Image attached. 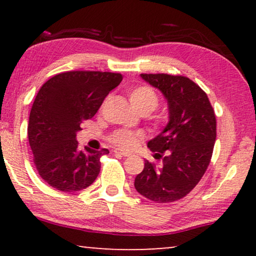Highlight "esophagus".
<instances>
[{
  "mask_svg": "<svg viewBox=\"0 0 256 256\" xmlns=\"http://www.w3.org/2000/svg\"><path fill=\"white\" fill-rule=\"evenodd\" d=\"M114 152H116L118 155H121V156H124V157H129V156H130V154L127 152H124V150H122V149H118V148H116V149L114 150Z\"/></svg>",
  "mask_w": 256,
  "mask_h": 256,
  "instance_id": "1",
  "label": "esophagus"
}]
</instances>
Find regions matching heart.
<instances>
[{
  "instance_id": "1",
  "label": "heart",
  "mask_w": 256,
  "mask_h": 256,
  "mask_svg": "<svg viewBox=\"0 0 256 256\" xmlns=\"http://www.w3.org/2000/svg\"><path fill=\"white\" fill-rule=\"evenodd\" d=\"M128 96L132 106L142 115L152 113L160 104V98L155 90L146 85L134 87L130 90ZM152 121L155 122L156 126H160L164 122V116L162 114H155L152 115ZM108 140L112 144L120 146L122 149H132L138 144L140 141H142L143 135L140 132L126 130V129H118L112 132Z\"/></svg>"
}]
</instances>
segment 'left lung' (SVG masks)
<instances>
[{
	"instance_id": "1",
	"label": "left lung",
	"mask_w": 256,
	"mask_h": 256,
	"mask_svg": "<svg viewBox=\"0 0 256 256\" xmlns=\"http://www.w3.org/2000/svg\"><path fill=\"white\" fill-rule=\"evenodd\" d=\"M158 88L169 104V124L148 142L162 166L144 160V169L135 178L138 194L156 202H171L194 190L211 162L216 138L214 110L208 94L184 76L142 73Z\"/></svg>"
}]
</instances>
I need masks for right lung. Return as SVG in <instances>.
<instances>
[{
  "label": "right lung",
  "instance_id": "add662e5",
  "mask_svg": "<svg viewBox=\"0 0 256 256\" xmlns=\"http://www.w3.org/2000/svg\"><path fill=\"white\" fill-rule=\"evenodd\" d=\"M121 82V73L68 71L54 76L40 87L30 112L28 138L34 163L45 183L73 192L96 180L100 158L110 152L87 146L80 150L76 134Z\"/></svg>",
  "mask_w": 256,
  "mask_h": 256
}]
</instances>
